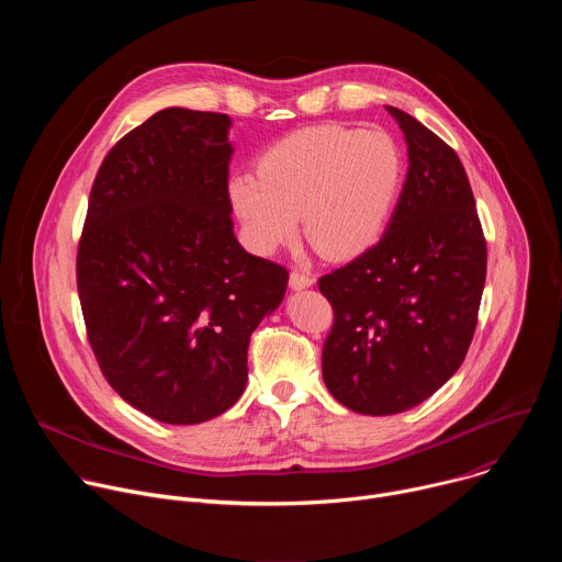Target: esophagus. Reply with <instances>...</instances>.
<instances>
[{
	"label": "esophagus",
	"mask_w": 562,
	"mask_h": 562,
	"mask_svg": "<svg viewBox=\"0 0 562 562\" xmlns=\"http://www.w3.org/2000/svg\"><path fill=\"white\" fill-rule=\"evenodd\" d=\"M291 289H295V291H300V289H308L315 280H313V276L308 273V271H302V269H293L291 271Z\"/></svg>",
	"instance_id": "esophagus-1"
}]
</instances>
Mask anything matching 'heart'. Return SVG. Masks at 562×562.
I'll return each instance as SVG.
<instances>
[{
  "label": "heart",
  "mask_w": 562,
  "mask_h": 562,
  "mask_svg": "<svg viewBox=\"0 0 562 562\" xmlns=\"http://www.w3.org/2000/svg\"><path fill=\"white\" fill-rule=\"evenodd\" d=\"M403 178V150L386 131L319 124L273 144L260 157L258 178L228 182V200L254 251L289 245L302 217L308 243L342 260L378 243Z\"/></svg>",
  "instance_id": "heart-1"
}]
</instances>
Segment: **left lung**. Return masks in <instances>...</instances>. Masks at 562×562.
<instances>
[{
  "label": "left lung",
  "mask_w": 562,
  "mask_h": 562,
  "mask_svg": "<svg viewBox=\"0 0 562 562\" xmlns=\"http://www.w3.org/2000/svg\"><path fill=\"white\" fill-rule=\"evenodd\" d=\"M409 171L380 243L319 278L334 306L323 378L347 409L407 412L436 393L471 345L487 276V243L456 150L409 113Z\"/></svg>",
  "instance_id": "1"
}]
</instances>
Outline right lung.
<instances>
[{"mask_svg":"<svg viewBox=\"0 0 562 562\" xmlns=\"http://www.w3.org/2000/svg\"><path fill=\"white\" fill-rule=\"evenodd\" d=\"M231 117L165 109L104 157L77 247V293L109 384L167 425L237 403L249 338L289 271L237 243Z\"/></svg>","mask_w":562,"mask_h":562,"instance_id":"obj_1","label":"right lung"}]
</instances>
